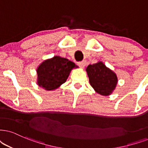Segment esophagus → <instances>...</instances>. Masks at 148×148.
Returning <instances> with one entry per match:
<instances>
[{"label":"esophagus","mask_w":148,"mask_h":148,"mask_svg":"<svg viewBox=\"0 0 148 148\" xmlns=\"http://www.w3.org/2000/svg\"><path fill=\"white\" fill-rule=\"evenodd\" d=\"M78 65L81 67V68H83V67L85 66L86 65V61H79V62L77 63Z\"/></svg>","instance_id":"34e87169"}]
</instances>
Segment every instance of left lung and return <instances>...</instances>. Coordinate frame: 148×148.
Here are the masks:
<instances>
[{"label":"left lung","instance_id":"obj_1","mask_svg":"<svg viewBox=\"0 0 148 148\" xmlns=\"http://www.w3.org/2000/svg\"><path fill=\"white\" fill-rule=\"evenodd\" d=\"M87 72L91 87L96 92L108 96L114 90L117 83L116 74L102 62L88 65Z\"/></svg>","mask_w":148,"mask_h":148}]
</instances>
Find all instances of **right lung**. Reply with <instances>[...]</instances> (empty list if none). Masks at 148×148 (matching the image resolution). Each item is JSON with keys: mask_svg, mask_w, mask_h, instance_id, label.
<instances>
[{"mask_svg": "<svg viewBox=\"0 0 148 148\" xmlns=\"http://www.w3.org/2000/svg\"><path fill=\"white\" fill-rule=\"evenodd\" d=\"M76 67L72 61L56 56L44 61L37 68V83L46 90L57 89L66 81L70 71Z\"/></svg>", "mask_w": 148, "mask_h": 148, "instance_id": "obj_1", "label": "right lung"}]
</instances>
